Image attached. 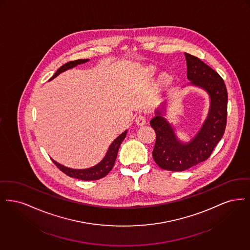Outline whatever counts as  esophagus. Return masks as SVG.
<instances>
[{"mask_svg":"<svg viewBox=\"0 0 250 250\" xmlns=\"http://www.w3.org/2000/svg\"><path fill=\"white\" fill-rule=\"evenodd\" d=\"M135 123L138 125V126H143L146 124V117L144 115H138L136 118H135Z\"/></svg>","mask_w":250,"mask_h":250,"instance_id":"34e87169","label":"esophagus"}]
</instances>
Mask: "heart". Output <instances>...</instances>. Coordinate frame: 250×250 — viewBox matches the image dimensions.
<instances>
[{
    "instance_id": "obj_1",
    "label": "heart",
    "mask_w": 250,
    "mask_h": 250,
    "mask_svg": "<svg viewBox=\"0 0 250 250\" xmlns=\"http://www.w3.org/2000/svg\"><path fill=\"white\" fill-rule=\"evenodd\" d=\"M170 79H171V77L168 76V75H165V76H163V81H164L165 83L170 82Z\"/></svg>"
}]
</instances>
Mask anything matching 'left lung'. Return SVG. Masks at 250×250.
Segmentation results:
<instances>
[{
	"label": "left lung",
	"mask_w": 250,
	"mask_h": 250,
	"mask_svg": "<svg viewBox=\"0 0 250 250\" xmlns=\"http://www.w3.org/2000/svg\"><path fill=\"white\" fill-rule=\"evenodd\" d=\"M189 86L204 89L210 99L207 119L189 142L181 141L172 124L164 118L166 102L156 109L150 125L156 132L153 159L164 170L181 172L207 161L221 140L227 121L228 93L223 79L199 58L185 53Z\"/></svg>",
	"instance_id": "obj_1"
}]
</instances>
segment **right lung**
Listing matches in <instances>:
<instances>
[{"label":"right lung","instance_id":"1","mask_svg":"<svg viewBox=\"0 0 250 250\" xmlns=\"http://www.w3.org/2000/svg\"><path fill=\"white\" fill-rule=\"evenodd\" d=\"M88 61H89L88 59H84V60H76V61H74V62H67L65 64L62 66L55 73L54 76L49 79V81L54 79L55 77H57L60 74L65 72L66 70L72 69V68L79 65V64H83L85 62H87ZM126 134H127V130L123 131L114 141L112 142V144L109 146L108 150H107V152L105 154L104 158L98 164L90 167V168H87V169H73V168L66 167V166L61 164V163H57L53 159H51V160L54 163L55 165L62 172H63L64 174L71 176V177L81 179V180H85V181L97 180V179H100L102 177H104L112 170V168H113V166L115 164V162H116L117 156H118L120 144L125 139Z\"/></svg>","mask_w":250,"mask_h":250}]
</instances>
